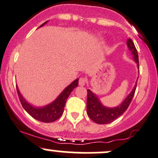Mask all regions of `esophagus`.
Here are the masks:
<instances>
[{"label":"esophagus","mask_w":158,"mask_h":158,"mask_svg":"<svg viewBox=\"0 0 158 158\" xmlns=\"http://www.w3.org/2000/svg\"><path fill=\"white\" fill-rule=\"evenodd\" d=\"M86 83V79L84 77H81L79 80V85L81 86L85 85V84Z\"/></svg>","instance_id":"34e87169"}]
</instances>
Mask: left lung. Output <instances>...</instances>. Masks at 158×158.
Instances as JSON below:
<instances>
[{
  "mask_svg": "<svg viewBox=\"0 0 158 158\" xmlns=\"http://www.w3.org/2000/svg\"><path fill=\"white\" fill-rule=\"evenodd\" d=\"M127 44L129 49L132 53L135 61L137 64L138 68H139V56L137 50H136L135 45L131 38L127 40ZM138 80V79H137ZM136 88V83L134 88L132 90L131 94L125 98L123 103L118 106L114 108H108L106 107L100 103L98 97L90 90H87L88 98H87V114L88 117L95 123L99 124H105L112 122L120 117L124 112L127 110V109L131 104L132 99L134 96L135 91Z\"/></svg>",
  "mask_w": 158,
  "mask_h": 158,
  "instance_id": "left-lung-1",
  "label": "left lung"
}]
</instances>
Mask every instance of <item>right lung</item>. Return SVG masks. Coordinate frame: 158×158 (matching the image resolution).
I'll return each instance as SVG.
<instances>
[{"label":"right lung","instance_id":"add662e5","mask_svg":"<svg viewBox=\"0 0 158 158\" xmlns=\"http://www.w3.org/2000/svg\"><path fill=\"white\" fill-rule=\"evenodd\" d=\"M47 22L48 21L44 22L40 27H42V26L44 25L46 23H47ZM78 83H79V79H76V80H74L73 82L71 83L70 85H69L62 91V93L57 98L55 101H53L50 104L46 106L39 107V108L32 106L31 104H29L25 99L23 98V97L22 96V94L19 92V90L17 86L16 90L17 93H18L19 98L21 103H22V106L25 109L26 112L31 116H32L34 118H35L36 120L45 123H49L56 121L57 119L59 118L60 116L62 115V114L64 112V110L66 101H67V98L70 96L73 90L78 86Z\"/></svg>","mask_w":158,"mask_h":158}]
</instances>
